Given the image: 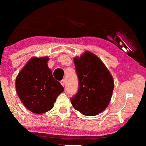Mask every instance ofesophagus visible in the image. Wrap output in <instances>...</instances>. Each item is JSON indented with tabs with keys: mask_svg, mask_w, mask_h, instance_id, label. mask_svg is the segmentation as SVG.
Wrapping results in <instances>:
<instances>
[{
	"mask_svg": "<svg viewBox=\"0 0 146 146\" xmlns=\"http://www.w3.org/2000/svg\"><path fill=\"white\" fill-rule=\"evenodd\" d=\"M60 82H61V85H62V86L64 87V85H65V80H62Z\"/></svg>",
	"mask_w": 146,
	"mask_h": 146,
	"instance_id": "esophagus-1",
	"label": "esophagus"
}]
</instances>
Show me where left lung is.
Returning a JSON list of instances; mask_svg holds the SVG:
<instances>
[{
    "mask_svg": "<svg viewBox=\"0 0 146 146\" xmlns=\"http://www.w3.org/2000/svg\"><path fill=\"white\" fill-rule=\"evenodd\" d=\"M78 77V92L70 99L75 109L85 116H95L104 111L111 100L114 80L102 61L85 51L73 59Z\"/></svg>",
    "mask_w": 146,
    "mask_h": 146,
    "instance_id": "left-lung-1",
    "label": "left lung"
}]
</instances>
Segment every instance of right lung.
Here are the masks:
<instances>
[{
	"mask_svg": "<svg viewBox=\"0 0 146 146\" xmlns=\"http://www.w3.org/2000/svg\"><path fill=\"white\" fill-rule=\"evenodd\" d=\"M47 56L33 57L20 70L16 78L17 95L28 110L42 114L54 107L56 98L64 88L56 80L48 68Z\"/></svg>",
	"mask_w": 146,
	"mask_h": 146,
	"instance_id": "1",
	"label": "right lung"
}]
</instances>
